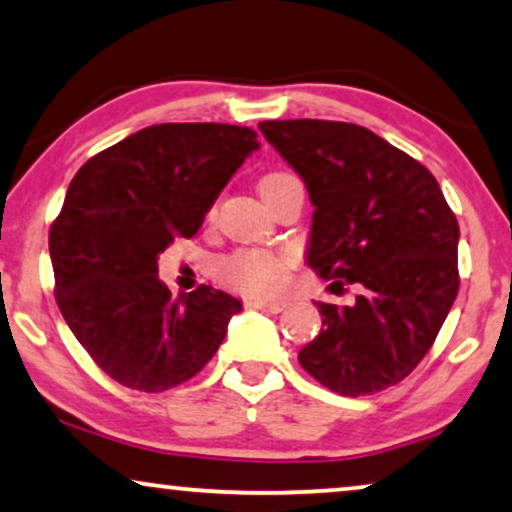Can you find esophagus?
Instances as JSON below:
<instances>
[{
    "label": "esophagus",
    "mask_w": 512,
    "mask_h": 512,
    "mask_svg": "<svg viewBox=\"0 0 512 512\" xmlns=\"http://www.w3.org/2000/svg\"><path fill=\"white\" fill-rule=\"evenodd\" d=\"M247 305L256 310H265V313H282V310L287 308V303L284 301H263V298H251V301H247Z\"/></svg>",
    "instance_id": "esophagus-1"
}]
</instances>
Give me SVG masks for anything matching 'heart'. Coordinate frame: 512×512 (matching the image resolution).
Returning a JSON list of instances; mask_svg holds the SVG:
<instances>
[{"mask_svg": "<svg viewBox=\"0 0 512 512\" xmlns=\"http://www.w3.org/2000/svg\"><path fill=\"white\" fill-rule=\"evenodd\" d=\"M287 171H270L261 178V195L265 197L277 185L291 181ZM289 270V256L282 251L272 249H254L244 247L232 251L218 261V275L232 289L242 291L249 296H270L284 284Z\"/></svg>", "mask_w": 512, "mask_h": 512, "instance_id": "1", "label": "heart"}]
</instances>
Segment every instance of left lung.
<instances>
[{
    "instance_id": "8db88e82",
    "label": "left lung",
    "mask_w": 512,
    "mask_h": 512,
    "mask_svg": "<svg viewBox=\"0 0 512 512\" xmlns=\"http://www.w3.org/2000/svg\"><path fill=\"white\" fill-rule=\"evenodd\" d=\"M258 129L315 207L308 265L338 289L360 287L353 305L315 303L322 329L298 362L345 397L395 386L426 357L459 294L454 211L421 162L364 126L277 119Z\"/></svg>"
}]
</instances>
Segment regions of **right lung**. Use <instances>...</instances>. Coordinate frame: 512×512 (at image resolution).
I'll use <instances>...</instances> for the list:
<instances>
[{
  "instance_id": "right-lung-1",
  "label": "right lung",
  "mask_w": 512,
  "mask_h": 512,
  "mask_svg": "<svg viewBox=\"0 0 512 512\" xmlns=\"http://www.w3.org/2000/svg\"><path fill=\"white\" fill-rule=\"evenodd\" d=\"M235 124H155L98 152L72 178L49 230L56 303L117 383L162 393L202 371L242 303L207 284L171 298L157 256L192 237L251 152Z\"/></svg>"
}]
</instances>
